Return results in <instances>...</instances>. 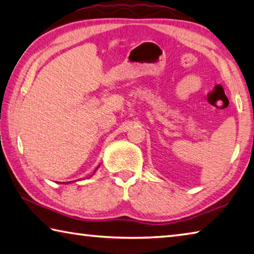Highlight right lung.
<instances>
[{
  "instance_id": "obj_1",
  "label": "right lung",
  "mask_w": 254,
  "mask_h": 254,
  "mask_svg": "<svg viewBox=\"0 0 254 254\" xmlns=\"http://www.w3.org/2000/svg\"><path fill=\"white\" fill-rule=\"evenodd\" d=\"M96 169H98V168H96ZM95 171H96V170H95ZM95 171H94V172H95ZM93 174H94V173H93ZM71 182H74V181H71ZM71 182H68V183H71ZM64 184H66V183L64 182Z\"/></svg>"
}]
</instances>
